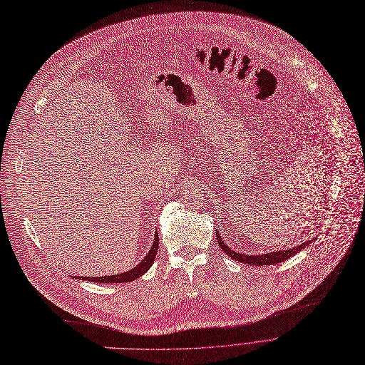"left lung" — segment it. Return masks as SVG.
I'll return each mask as SVG.
<instances>
[{
  "label": "left lung",
  "mask_w": 365,
  "mask_h": 365,
  "mask_svg": "<svg viewBox=\"0 0 365 365\" xmlns=\"http://www.w3.org/2000/svg\"><path fill=\"white\" fill-rule=\"evenodd\" d=\"M215 235H217V240H218L220 247L227 253V256H230L233 260H239V262L246 263V264H255V267H264V264L281 263V262L287 260L288 257L294 256L295 253L302 252L306 246H309V243H312V242L309 240V242H304V243H302V245L294 246L292 249H287V250H277V252H269V253H263V255H243V253H237V252H235V250H231V249L224 243V240L221 239L220 231L215 230Z\"/></svg>",
  "instance_id": "8db88e82"
}]
</instances>
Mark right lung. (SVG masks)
<instances>
[{"label":"right lung","instance_id":"obj_1","mask_svg":"<svg viewBox=\"0 0 365 365\" xmlns=\"http://www.w3.org/2000/svg\"><path fill=\"white\" fill-rule=\"evenodd\" d=\"M157 249H158V235L155 233L151 249L148 250L147 256L134 267L132 269L118 274V275H105V277H73L76 279H84V281H91V282H103V284H116V282H130L140 277H143L154 263L155 255H157Z\"/></svg>","mask_w":365,"mask_h":365}]
</instances>
